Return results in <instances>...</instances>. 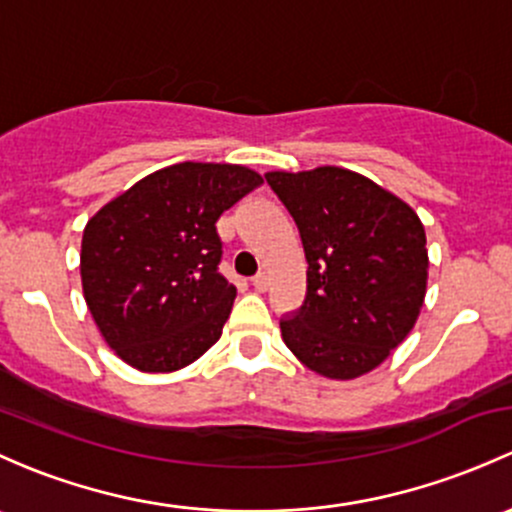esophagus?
<instances>
[{
    "instance_id": "obj_1",
    "label": "esophagus",
    "mask_w": 512,
    "mask_h": 512,
    "mask_svg": "<svg viewBox=\"0 0 512 512\" xmlns=\"http://www.w3.org/2000/svg\"><path fill=\"white\" fill-rule=\"evenodd\" d=\"M250 284L255 287V292H267V287H270V279H267V274H255V277L250 279Z\"/></svg>"
}]
</instances>
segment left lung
Returning a JSON list of instances; mask_svg holds the SVG:
<instances>
[{
	"instance_id": "left-lung-1",
	"label": "left lung",
	"mask_w": 512,
	"mask_h": 512,
	"mask_svg": "<svg viewBox=\"0 0 512 512\" xmlns=\"http://www.w3.org/2000/svg\"><path fill=\"white\" fill-rule=\"evenodd\" d=\"M267 184L299 228L306 297L279 321L287 348L314 373H370L412 331L427 294L422 220L375 181L319 166L270 171Z\"/></svg>"
}]
</instances>
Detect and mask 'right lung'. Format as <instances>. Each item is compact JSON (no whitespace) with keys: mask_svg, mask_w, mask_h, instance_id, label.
<instances>
[{"mask_svg":"<svg viewBox=\"0 0 512 512\" xmlns=\"http://www.w3.org/2000/svg\"><path fill=\"white\" fill-rule=\"evenodd\" d=\"M260 184L247 166L184 161L144 176L88 220L85 304L127 365L171 373L218 341L238 292L218 272L215 223Z\"/></svg>","mask_w":512,"mask_h":512,"instance_id":"1","label":"right lung"}]
</instances>
